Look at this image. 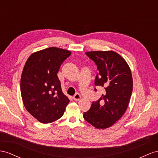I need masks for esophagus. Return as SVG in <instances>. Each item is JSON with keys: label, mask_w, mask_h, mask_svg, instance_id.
I'll return each mask as SVG.
<instances>
[{"label": "esophagus", "mask_w": 158, "mask_h": 158, "mask_svg": "<svg viewBox=\"0 0 158 158\" xmlns=\"http://www.w3.org/2000/svg\"><path fill=\"white\" fill-rule=\"evenodd\" d=\"M81 98V97L79 94H76L74 96H73V99L75 101H79Z\"/></svg>", "instance_id": "obj_1"}]
</instances>
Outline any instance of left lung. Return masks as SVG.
<instances>
[{"label":"left lung","instance_id":"obj_1","mask_svg":"<svg viewBox=\"0 0 158 158\" xmlns=\"http://www.w3.org/2000/svg\"><path fill=\"white\" fill-rule=\"evenodd\" d=\"M85 54L98 67L95 85L104 87L106 92L98 102H93L83 118L97 129H106L114 125L127 110L133 90L131 69L122 56L114 51Z\"/></svg>","mask_w":158,"mask_h":158}]
</instances>
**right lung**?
I'll use <instances>...</instances> for the list:
<instances>
[{"mask_svg":"<svg viewBox=\"0 0 158 158\" xmlns=\"http://www.w3.org/2000/svg\"><path fill=\"white\" fill-rule=\"evenodd\" d=\"M71 52L49 47L32 53L24 66L21 79L23 102L29 114L43 123L60 119L69 99L61 89L57 73Z\"/></svg>","mask_w":158,"mask_h":158,"instance_id":"obj_1","label":"right lung"}]
</instances>
